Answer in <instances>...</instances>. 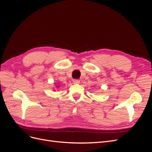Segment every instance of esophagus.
Here are the masks:
<instances>
[{
	"label": "esophagus",
	"mask_w": 152,
	"mask_h": 152,
	"mask_svg": "<svg viewBox=\"0 0 152 152\" xmlns=\"http://www.w3.org/2000/svg\"><path fill=\"white\" fill-rule=\"evenodd\" d=\"M73 83L77 84H80V81L77 79H73Z\"/></svg>",
	"instance_id": "1"
}]
</instances>
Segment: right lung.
I'll list each match as a JSON object with an SVG mask.
<instances>
[{"label":"right lung","instance_id":"1","mask_svg":"<svg viewBox=\"0 0 152 152\" xmlns=\"http://www.w3.org/2000/svg\"><path fill=\"white\" fill-rule=\"evenodd\" d=\"M56 87H57V88H58V86H56Z\"/></svg>","mask_w":152,"mask_h":152}]
</instances>
